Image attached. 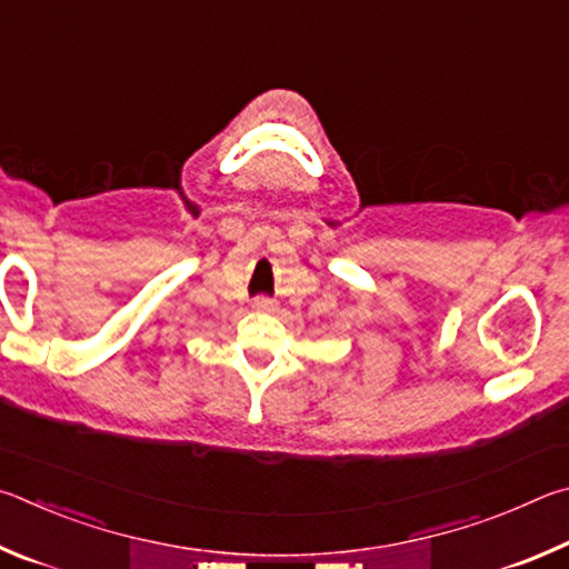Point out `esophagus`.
<instances>
[{
    "label": "esophagus",
    "instance_id": "34e87169",
    "mask_svg": "<svg viewBox=\"0 0 569 569\" xmlns=\"http://www.w3.org/2000/svg\"><path fill=\"white\" fill-rule=\"evenodd\" d=\"M252 310H257V312H272L274 310V302L267 300V297H257V300L252 302Z\"/></svg>",
    "mask_w": 569,
    "mask_h": 569
}]
</instances>
